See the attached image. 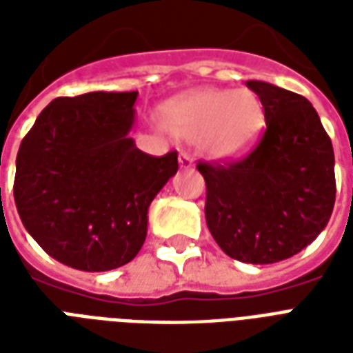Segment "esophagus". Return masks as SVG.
<instances>
[{"mask_svg": "<svg viewBox=\"0 0 353 353\" xmlns=\"http://www.w3.org/2000/svg\"><path fill=\"white\" fill-rule=\"evenodd\" d=\"M177 161H179V168H181V170H188V168H192L194 166L192 157H190L187 152H181V154H179V157H177Z\"/></svg>", "mask_w": 353, "mask_h": 353, "instance_id": "1", "label": "esophagus"}]
</instances>
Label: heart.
<instances>
[{"instance_id":"obj_1","label":"heart","mask_w":353,"mask_h":353,"mask_svg":"<svg viewBox=\"0 0 353 353\" xmlns=\"http://www.w3.org/2000/svg\"><path fill=\"white\" fill-rule=\"evenodd\" d=\"M163 126L183 141H201L205 152L220 161L245 157L265 130V106L249 88H207L166 104Z\"/></svg>"}]
</instances>
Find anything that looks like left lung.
Returning <instances> with one entry per match:
<instances>
[{
    "label": "left lung",
    "mask_w": 353,
    "mask_h": 353,
    "mask_svg": "<svg viewBox=\"0 0 353 353\" xmlns=\"http://www.w3.org/2000/svg\"><path fill=\"white\" fill-rule=\"evenodd\" d=\"M265 106V133L245 159L199 163L205 218L221 251L245 263H274L307 247L335 203V157L312 102L279 85L247 80Z\"/></svg>",
    "instance_id": "left-lung-1"
}]
</instances>
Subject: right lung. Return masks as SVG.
Segmentation results:
<instances>
[{"label":"right lung","mask_w":353,"mask_h":353,"mask_svg":"<svg viewBox=\"0 0 353 353\" xmlns=\"http://www.w3.org/2000/svg\"><path fill=\"white\" fill-rule=\"evenodd\" d=\"M137 91L60 97L19 144L14 201L38 245L80 271L132 262L150 203L177 172V154L152 157L130 137Z\"/></svg>","instance_id":"1"}]
</instances>
